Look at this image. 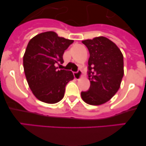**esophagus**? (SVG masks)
Segmentation results:
<instances>
[{
	"mask_svg": "<svg viewBox=\"0 0 146 146\" xmlns=\"http://www.w3.org/2000/svg\"><path fill=\"white\" fill-rule=\"evenodd\" d=\"M82 72L81 69H78L77 72H74V77L76 80H79V79L81 78L82 77Z\"/></svg>",
	"mask_w": 146,
	"mask_h": 146,
	"instance_id": "esophagus-1",
	"label": "esophagus"
}]
</instances>
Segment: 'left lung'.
Wrapping results in <instances>:
<instances>
[{
  "label": "left lung",
  "mask_w": 146,
  "mask_h": 146,
  "mask_svg": "<svg viewBox=\"0 0 146 146\" xmlns=\"http://www.w3.org/2000/svg\"><path fill=\"white\" fill-rule=\"evenodd\" d=\"M90 52L88 74L90 87L81 96L86 103H105L119 90L124 74L123 56L120 50L108 38L100 36L82 41Z\"/></svg>",
  "instance_id": "obj_1"
}]
</instances>
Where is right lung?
I'll list each match as a JSON object with an SVG mask.
<instances>
[{"label":"right lung","mask_w":146,"mask_h":146,"mask_svg":"<svg viewBox=\"0 0 146 146\" xmlns=\"http://www.w3.org/2000/svg\"><path fill=\"white\" fill-rule=\"evenodd\" d=\"M73 41L58 36L54 31L41 33L29 41L23 56V69L31 90L41 102H59L66 84L74 79L71 71L56 66L63 64L64 52Z\"/></svg>","instance_id":"right-lung-1"}]
</instances>
